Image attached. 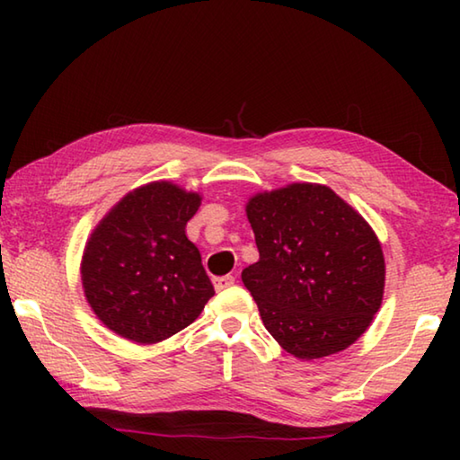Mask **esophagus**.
Returning a JSON list of instances; mask_svg holds the SVG:
<instances>
[{
  "mask_svg": "<svg viewBox=\"0 0 460 460\" xmlns=\"http://www.w3.org/2000/svg\"><path fill=\"white\" fill-rule=\"evenodd\" d=\"M213 284H215L217 290H225V288L235 284V276H219V278L213 279Z\"/></svg>",
  "mask_w": 460,
  "mask_h": 460,
  "instance_id": "1",
  "label": "esophagus"
}]
</instances>
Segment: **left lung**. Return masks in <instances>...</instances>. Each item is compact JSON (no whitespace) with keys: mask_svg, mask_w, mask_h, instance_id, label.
<instances>
[{"mask_svg":"<svg viewBox=\"0 0 460 460\" xmlns=\"http://www.w3.org/2000/svg\"><path fill=\"white\" fill-rule=\"evenodd\" d=\"M260 261L241 271L268 332L298 359L342 351L381 306L384 252L367 221L323 184L249 199Z\"/></svg>","mask_w":460,"mask_h":460,"instance_id":"8db88e82","label":"left lung"}]
</instances>
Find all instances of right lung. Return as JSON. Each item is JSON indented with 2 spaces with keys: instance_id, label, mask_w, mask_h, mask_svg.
<instances>
[{
  "instance_id": "add662e5",
  "label": "right lung",
  "mask_w": 460,
  "mask_h": 460,
  "mask_svg": "<svg viewBox=\"0 0 460 460\" xmlns=\"http://www.w3.org/2000/svg\"><path fill=\"white\" fill-rule=\"evenodd\" d=\"M199 207L197 192L152 182L126 194L91 233L81 279L107 329L152 345L197 321L215 294L184 231Z\"/></svg>"
}]
</instances>
